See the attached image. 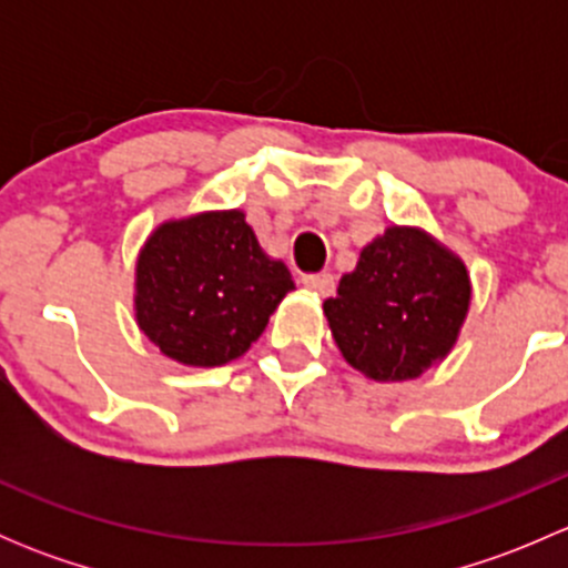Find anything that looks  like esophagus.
<instances>
[{
  "label": "esophagus",
  "mask_w": 568,
  "mask_h": 568,
  "mask_svg": "<svg viewBox=\"0 0 568 568\" xmlns=\"http://www.w3.org/2000/svg\"><path fill=\"white\" fill-rule=\"evenodd\" d=\"M302 285H305L307 291H313V294H318V296H329L332 291H335V277H332L329 272H321V274H305V277H302Z\"/></svg>",
  "instance_id": "esophagus-1"
}]
</instances>
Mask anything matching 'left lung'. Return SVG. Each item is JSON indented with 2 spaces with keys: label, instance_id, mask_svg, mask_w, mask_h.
Returning <instances> with one entry per match:
<instances>
[{
  "label": "left lung",
  "instance_id": "8db88e82",
  "mask_svg": "<svg viewBox=\"0 0 568 568\" xmlns=\"http://www.w3.org/2000/svg\"><path fill=\"white\" fill-rule=\"evenodd\" d=\"M467 307L464 263L415 227H387L324 302L346 363L376 382L415 379L443 359Z\"/></svg>",
  "mask_w": 568,
  "mask_h": 568
}]
</instances>
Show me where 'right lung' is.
Segmentation results:
<instances>
[{
  "instance_id": "1",
  "label": "right lung",
  "mask_w": 568,
  "mask_h": 568,
  "mask_svg": "<svg viewBox=\"0 0 568 568\" xmlns=\"http://www.w3.org/2000/svg\"><path fill=\"white\" fill-rule=\"evenodd\" d=\"M294 291L242 211L164 222L136 261V324L168 357L214 368L242 357Z\"/></svg>"
}]
</instances>
